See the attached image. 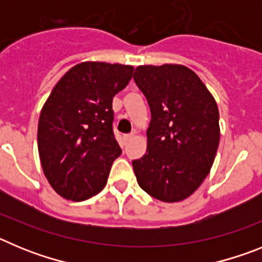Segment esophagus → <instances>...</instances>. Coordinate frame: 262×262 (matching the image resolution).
<instances>
[{
  "label": "esophagus",
  "instance_id": "1",
  "mask_svg": "<svg viewBox=\"0 0 262 262\" xmlns=\"http://www.w3.org/2000/svg\"><path fill=\"white\" fill-rule=\"evenodd\" d=\"M133 136H134V134H126V135L123 136V139L126 140V142H128L129 139H133Z\"/></svg>",
  "mask_w": 262,
  "mask_h": 262
}]
</instances>
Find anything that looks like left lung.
I'll use <instances>...</instances> for the list:
<instances>
[{"label":"left lung","instance_id":"left-lung-1","mask_svg":"<svg viewBox=\"0 0 262 262\" xmlns=\"http://www.w3.org/2000/svg\"><path fill=\"white\" fill-rule=\"evenodd\" d=\"M134 81L151 108L147 154L134 160L139 186L163 202H180L201 186L219 145L216 102L191 69L140 66Z\"/></svg>","mask_w":262,"mask_h":262}]
</instances>
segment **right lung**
Segmentation results:
<instances>
[{
  "label": "right lung",
  "instance_id": "1",
  "mask_svg": "<svg viewBox=\"0 0 262 262\" xmlns=\"http://www.w3.org/2000/svg\"><path fill=\"white\" fill-rule=\"evenodd\" d=\"M134 67L85 61L60 78L41 108L38 151L41 168L62 198L85 201L105 187L122 149L113 131V98Z\"/></svg>",
  "mask_w": 262,
  "mask_h": 262
}]
</instances>
